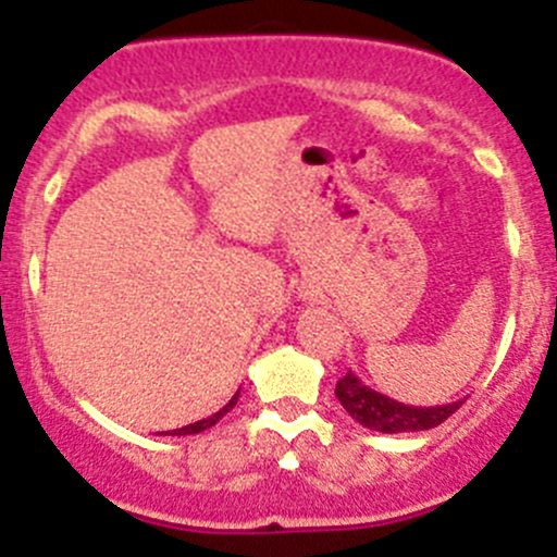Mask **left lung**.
I'll use <instances>...</instances> for the list:
<instances>
[{"mask_svg": "<svg viewBox=\"0 0 557 557\" xmlns=\"http://www.w3.org/2000/svg\"><path fill=\"white\" fill-rule=\"evenodd\" d=\"M334 393L356 423H361L369 431H383V434L436 429L453 412H458L460 404L466 401V398H460V401L440 404V407H412V404H401L396 398H387L385 393L372 391L352 372H347L336 383Z\"/></svg>", "mask_w": 557, "mask_h": 557, "instance_id": "1", "label": "left lung"}]
</instances>
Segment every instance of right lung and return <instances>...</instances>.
I'll return each instance as SVG.
<instances>
[{
    "label": "right lung",
    "mask_w": 557,
    "mask_h": 557,
    "mask_svg": "<svg viewBox=\"0 0 557 557\" xmlns=\"http://www.w3.org/2000/svg\"><path fill=\"white\" fill-rule=\"evenodd\" d=\"M237 398H239V391L234 393V396H232V401H228L226 407H223V409H218V412H215V414H210V418H205V420H196V423H190V425H183V429L166 431V434H170V436H188V434H199V431H207V429H210V425H215L218 420L223 418V414H226V412H232V409H234V404H237Z\"/></svg>",
    "instance_id": "right-lung-1"
}]
</instances>
